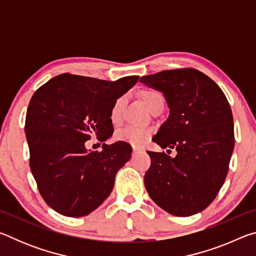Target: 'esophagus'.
Returning <instances> with one entry per match:
<instances>
[{
	"mask_svg": "<svg viewBox=\"0 0 256 256\" xmlns=\"http://www.w3.org/2000/svg\"><path fill=\"white\" fill-rule=\"evenodd\" d=\"M138 152H141V149H138V148H133V154H138Z\"/></svg>",
	"mask_w": 256,
	"mask_h": 256,
	"instance_id": "1",
	"label": "esophagus"
}]
</instances>
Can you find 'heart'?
Here are the masks:
<instances>
[{"label": "heart", "instance_id": "1", "mask_svg": "<svg viewBox=\"0 0 256 256\" xmlns=\"http://www.w3.org/2000/svg\"><path fill=\"white\" fill-rule=\"evenodd\" d=\"M141 97L144 99L146 106L149 108L150 110H152L159 105H164V97L162 94L158 92L157 90L154 89H146L144 90L141 94ZM125 102V97L120 96L112 104L110 112V118L112 124H118L122 118V110ZM152 130L149 128H140V126H134V125H126V126L118 130L116 133V138L118 141L126 142L132 146H140L144 144L148 138H150Z\"/></svg>", "mask_w": 256, "mask_h": 256}]
</instances>
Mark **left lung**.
I'll return each instance as SVG.
<instances>
[{
	"mask_svg": "<svg viewBox=\"0 0 256 256\" xmlns=\"http://www.w3.org/2000/svg\"><path fill=\"white\" fill-rule=\"evenodd\" d=\"M140 81L160 90L170 108L152 141L177 151L175 158L148 151L146 188L168 214H196L214 200L228 174L235 146L230 105L220 86L196 68L166 70Z\"/></svg>",
	"mask_w": 256,
	"mask_h": 256,
	"instance_id": "1",
	"label": "left lung"
}]
</instances>
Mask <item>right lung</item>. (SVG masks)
Instances as JSON below:
<instances>
[{"instance_id": "right-lung-1", "label": "right lung", "mask_w": 256, "mask_h": 256, "mask_svg": "<svg viewBox=\"0 0 256 256\" xmlns=\"http://www.w3.org/2000/svg\"><path fill=\"white\" fill-rule=\"evenodd\" d=\"M138 76L116 81L63 73L36 90L26 115L29 164L42 198L66 216H82L110 196L116 172L132 146L118 141L88 152L86 141L110 138V108L136 84Z\"/></svg>"}]
</instances>
